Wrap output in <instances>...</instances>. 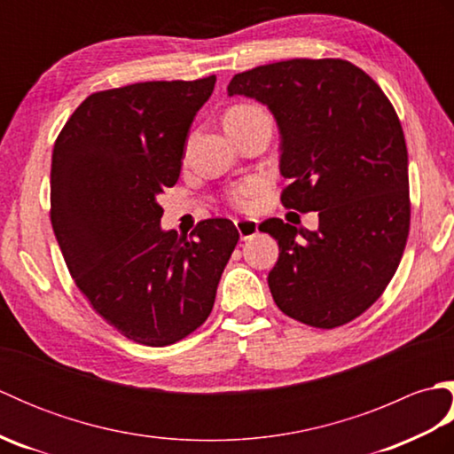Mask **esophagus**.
Segmentation results:
<instances>
[{"mask_svg": "<svg viewBox=\"0 0 454 454\" xmlns=\"http://www.w3.org/2000/svg\"><path fill=\"white\" fill-rule=\"evenodd\" d=\"M257 226L259 222L254 218H242V220H236V228H238V234L242 239L247 238H254L257 234Z\"/></svg>", "mask_w": 454, "mask_h": 454, "instance_id": "34e87169", "label": "esophagus"}]
</instances>
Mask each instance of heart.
Returning a JSON list of instances; mask_svg holds the SVG:
<instances>
[{"label": "heart", "mask_w": 454, "mask_h": 454, "mask_svg": "<svg viewBox=\"0 0 454 454\" xmlns=\"http://www.w3.org/2000/svg\"><path fill=\"white\" fill-rule=\"evenodd\" d=\"M262 109L255 107V105H234L232 109H228L224 122L226 121H236V119H244L249 117V114L259 113ZM259 191H262V183L257 179H246L239 181L236 185H232L228 189V200L239 210H249L257 200Z\"/></svg>", "instance_id": "obj_1"}]
</instances>
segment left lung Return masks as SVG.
<instances>
[{
	"instance_id": "left-lung-1",
	"label": "left lung",
	"mask_w": 454,
	"mask_h": 454,
	"mask_svg": "<svg viewBox=\"0 0 454 454\" xmlns=\"http://www.w3.org/2000/svg\"><path fill=\"white\" fill-rule=\"evenodd\" d=\"M230 95L265 103L281 130L285 208L320 228L269 218L278 242L267 277L293 320L333 330L379 301L410 234L408 148L396 111L369 74L341 58H294L236 74Z\"/></svg>"
}]
</instances>
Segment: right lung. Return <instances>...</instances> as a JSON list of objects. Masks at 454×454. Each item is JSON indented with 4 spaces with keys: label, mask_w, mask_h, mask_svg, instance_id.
Wrapping results in <instances>:
<instances>
[{
    "label": "right lung",
    "mask_w": 454,
    "mask_h": 454,
    "mask_svg": "<svg viewBox=\"0 0 454 454\" xmlns=\"http://www.w3.org/2000/svg\"><path fill=\"white\" fill-rule=\"evenodd\" d=\"M216 75L95 91L58 134L51 222L75 286L121 335L166 347L205 324L239 239L228 218L163 232L158 195Z\"/></svg>",
    "instance_id": "1"
}]
</instances>
